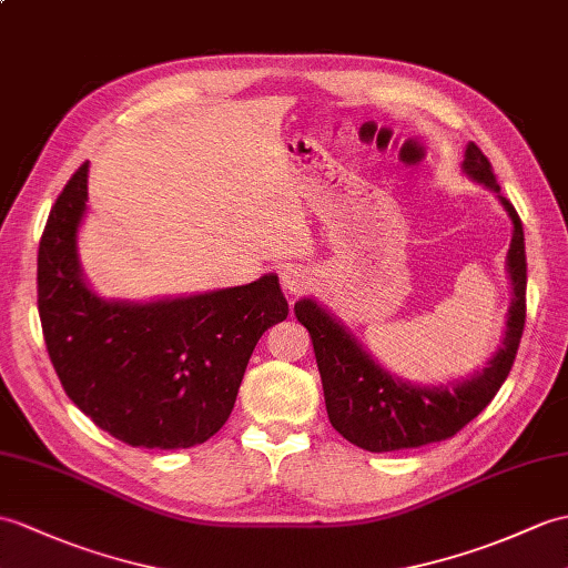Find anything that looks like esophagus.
Listing matches in <instances>:
<instances>
[{
	"label": "esophagus",
	"mask_w": 568,
	"mask_h": 568,
	"mask_svg": "<svg viewBox=\"0 0 568 568\" xmlns=\"http://www.w3.org/2000/svg\"><path fill=\"white\" fill-rule=\"evenodd\" d=\"M281 278H283V287L287 290V295H302L312 285V275L302 266L283 268Z\"/></svg>",
	"instance_id": "34e87169"
}]
</instances>
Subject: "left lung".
<instances>
[{"label": "left lung", "instance_id": "8db88e82", "mask_svg": "<svg viewBox=\"0 0 568 568\" xmlns=\"http://www.w3.org/2000/svg\"><path fill=\"white\" fill-rule=\"evenodd\" d=\"M463 169L467 176L498 193L500 205L513 220V240L508 248L513 302L508 328L504 346L496 351L481 373L445 387L408 385V382L382 371L358 346V341L314 300L307 297L295 302L297 322L305 324L312 336L328 420L348 443L363 447V450L392 453L453 438L491 404L516 361L525 328L527 290L523 222L516 207L500 195L491 162L474 142L467 144Z\"/></svg>", "mask_w": 568, "mask_h": 568}]
</instances>
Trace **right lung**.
<instances>
[{
    "instance_id": "add662e5",
    "label": "right lung",
    "mask_w": 568,
    "mask_h": 568,
    "mask_svg": "<svg viewBox=\"0 0 568 568\" xmlns=\"http://www.w3.org/2000/svg\"><path fill=\"white\" fill-rule=\"evenodd\" d=\"M87 176L89 162L58 195L38 246L50 363L68 397L125 445H201L230 418L263 332L287 316L278 275L160 302L97 297L77 258Z\"/></svg>"
}]
</instances>
